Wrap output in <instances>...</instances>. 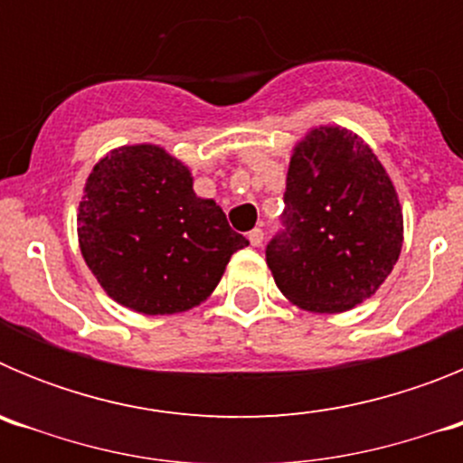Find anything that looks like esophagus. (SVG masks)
Masks as SVG:
<instances>
[{
    "mask_svg": "<svg viewBox=\"0 0 463 463\" xmlns=\"http://www.w3.org/2000/svg\"><path fill=\"white\" fill-rule=\"evenodd\" d=\"M248 241H250V245H261V241H264V232H261L260 227H255L252 232H248Z\"/></svg>",
    "mask_w": 463,
    "mask_h": 463,
    "instance_id": "esophagus-1",
    "label": "esophagus"
}]
</instances>
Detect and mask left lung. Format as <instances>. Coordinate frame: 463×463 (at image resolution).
I'll use <instances>...</instances> for the list:
<instances>
[{
  "mask_svg": "<svg viewBox=\"0 0 463 463\" xmlns=\"http://www.w3.org/2000/svg\"><path fill=\"white\" fill-rule=\"evenodd\" d=\"M282 224L267 264L278 289L310 313H343L373 297L403 245L394 183L369 143L336 125L294 146Z\"/></svg>",
  "mask_w": 463,
  "mask_h": 463,
  "instance_id": "obj_1",
  "label": "left lung"
}]
</instances>
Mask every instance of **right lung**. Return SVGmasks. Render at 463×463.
Here are the masks:
<instances>
[{"label": "right lung", "mask_w": 463, "mask_h": 463, "mask_svg": "<svg viewBox=\"0 0 463 463\" xmlns=\"http://www.w3.org/2000/svg\"><path fill=\"white\" fill-rule=\"evenodd\" d=\"M79 245L113 301L143 315L185 313L211 297L248 239L192 190L181 159L153 143L94 165L79 206Z\"/></svg>", "instance_id": "obj_1"}]
</instances>
